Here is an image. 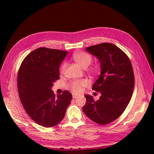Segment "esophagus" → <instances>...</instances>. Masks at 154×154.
<instances>
[{"label":"esophagus","mask_w":154,"mask_h":154,"mask_svg":"<svg viewBox=\"0 0 154 154\" xmlns=\"http://www.w3.org/2000/svg\"><path fill=\"white\" fill-rule=\"evenodd\" d=\"M78 97V96L77 95H76V94H72V98H74V99H75V98H77Z\"/></svg>","instance_id":"1"}]
</instances>
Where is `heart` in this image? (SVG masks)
Wrapping results in <instances>:
<instances>
[{"label":"heart","mask_w":154,"mask_h":154,"mask_svg":"<svg viewBox=\"0 0 154 154\" xmlns=\"http://www.w3.org/2000/svg\"><path fill=\"white\" fill-rule=\"evenodd\" d=\"M72 58L75 62L79 65L83 69H87L92 62V57L90 54L84 51L77 52L73 54ZM66 68V63L63 62L60 67V72L63 73ZM88 71L92 74H97L100 71V68L98 66H93L88 68ZM88 82L86 79H81L78 81H73L70 83V88L75 93H80L83 90V88L88 86Z\"/></svg>","instance_id":"b5f03b06"}]
</instances>
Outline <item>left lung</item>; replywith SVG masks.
<instances>
[{"label":"left lung","instance_id":"obj_1","mask_svg":"<svg viewBox=\"0 0 154 154\" xmlns=\"http://www.w3.org/2000/svg\"><path fill=\"white\" fill-rule=\"evenodd\" d=\"M86 50L100 62V75L92 90L100 92L101 96L94 100L85 95L83 111L95 123L108 124L118 119L130 103L134 87L133 69L126 54L112 43L92 45Z\"/></svg>","mask_w":154,"mask_h":154}]
</instances>
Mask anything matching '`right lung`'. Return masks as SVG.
<instances>
[{"instance_id":"add662e5","label":"right lung","mask_w":154,"mask_h":154,"mask_svg":"<svg viewBox=\"0 0 154 154\" xmlns=\"http://www.w3.org/2000/svg\"><path fill=\"white\" fill-rule=\"evenodd\" d=\"M67 51L39 48L26 56L17 74V90L28 116L40 126L58 124L71 104L72 94L64 90L57 96L53 83L60 79L59 68Z\"/></svg>"}]
</instances>
